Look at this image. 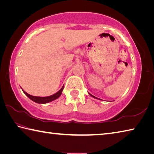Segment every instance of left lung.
Listing matches in <instances>:
<instances>
[{"mask_svg": "<svg viewBox=\"0 0 154 154\" xmlns=\"http://www.w3.org/2000/svg\"><path fill=\"white\" fill-rule=\"evenodd\" d=\"M90 95H91V97H94V98H97V97H94V96H92V94H90Z\"/></svg>", "mask_w": 154, "mask_h": 154, "instance_id": "1", "label": "left lung"}]
</instances>
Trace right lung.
I'll list each match as a JSON object with an SVG mask.
<instances>
[{
	"instance_id": "add662e5",
	"label": "right lung",
	"mask_w": 154,
	"mask_h": 154,
	"mask_svg": "<svg viewBox=\"0 0 154 154\" xmlns=\"http://www.w3.org/2000/svg\"><path fill=\"white\" fill-rule=\"evenodd\" d=\"M63 89V86L62 87V88H61L60 91L56 92V94H54L51 96H50V97H34V96H32L29 94L28 93H27L25 91H24L23 90V92H24L25 94L29 98H30L31 100H32L34 102H35L37 103H39V104H42V103H50L51 101L54 100H56V98H57L58 97H60V96L62 94V91Z\"/></svg>"
}]
</instances>
